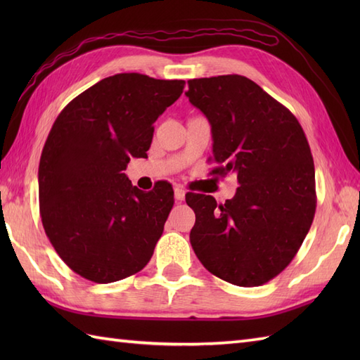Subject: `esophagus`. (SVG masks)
Segmentation results:
<instances>
[{
	"label": "esophagus",
	"mask_w": 360,
	"mask_h": 360,
	"mask_svg": "<svg viewBox=\"0 0 360 360\" xmlns=\"http://www.w3.org/2000/svg\"><path fill=\"white\" fill-rule=\"evenodd\" d=\"M174 200L176 201H184L186 200V190L182 187H174Z\"/></svg>",
	"instance_id": "esophagus-1"
}]
</instances>
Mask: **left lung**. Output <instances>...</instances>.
I'll use <instances>...</instances> for the list:
<instances>
[{"instance_id": "obj_1", "label": "left lung", "mask_w": 360, "mask_h": 360, "mask_svg": "<svg viewBox=\"0 0 360 360\" xmlns=\"http://www.w3.org/2000/svg\"><path fill=\"white\" fill-rule=\"evenodd\" d=\"M190 103L210 122L212 173H235L232 200L190 193L198 259L236 286L264 285L300 249L316 213V173L303 128L286 106L243 75L188 80Z\"/></svg>"}]
</instances>
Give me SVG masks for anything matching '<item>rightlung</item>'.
Returning <instances> with one entry per match:
<instances>
[{"label":"right lung","instance_id":"1","mask_svg":"<svg viewBox=\"0 0 360 360\" xmlns=\"http://www.w3.org/2000/svg\"><path fill=\"white\" fill-rule=\"evenodd\" d=\"M184 80L116 74L83 91L53 122L38 167L44 232L60 258L94 283L143 269L173 207L160 182L145 193L124 173L143 158L153 124L182 94Z\"/></svg>","mask_w":360,"mask_h":360}]
</instances>
